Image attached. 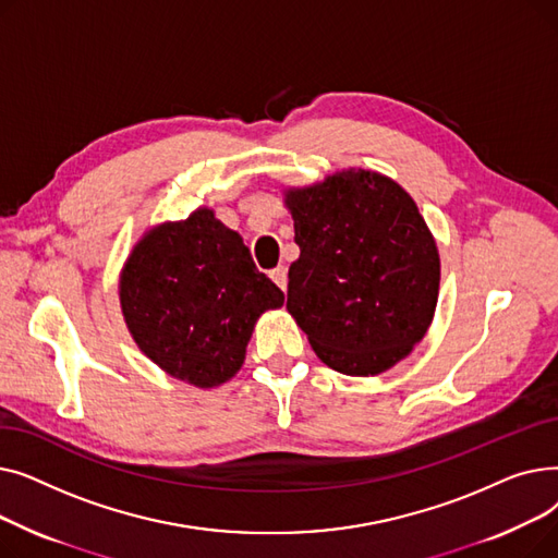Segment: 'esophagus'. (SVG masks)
<instances>
[{"mask_svg":"<svg viewBox=\"0 0 558 558\" xmlns=\"http://www.w3.org/2000/svg\"><path fill=\"white\" fill-rule=\"evenodd\" d=\"M269 276H271V280H274L282 291L287 289V267H276Z\"/></svg>","mask_w":558,"mask_h":558,"instance_id":"esophagus-1","label":"esophagus"}]
</instances>
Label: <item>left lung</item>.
<instances>
[{"label":"left lung","mask_w":558,"mask_h":558,"mask_svg":"<svg viewBox=\"0 0 558 558\" xmlns=\"http://www.w3.org/2000/svg\"><path fill=\"white\" fill-rule=\"evenodd\" d=\"M301 257L287 310L318 360L343 375H377L425 337L441 259L414 198L389 175L348 169L284 192Z\"/></svg>","instance_id":"1"}]
</instances>
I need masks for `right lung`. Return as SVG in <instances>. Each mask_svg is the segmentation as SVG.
Segmentation results:
<instances>
[{"label": "right lung", "mask_w": 558, "mask_h": 558, "mask_svg": "<svg viewBox=\"0 0 558 558\" xmlns=\"http://www.w3.org/2000/svg\"><path fill=\"white\" fill-rule=\"evenodd\" d=\"M122 314L165 373L213 389L238 373L255 320L284 303L234 230L210 208L151 228L120 276Z\"/></svg>", "instance_id": "add662e5"}]
</instances>
